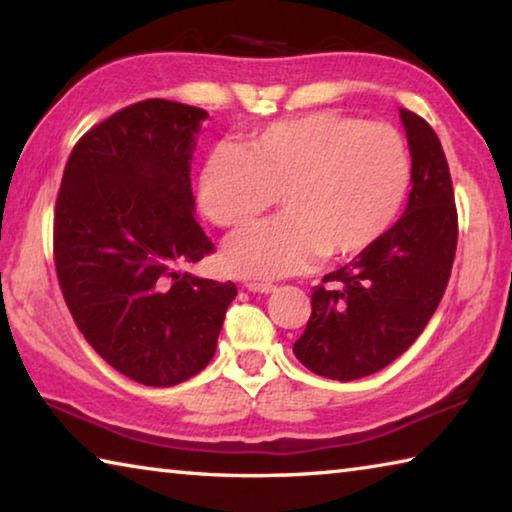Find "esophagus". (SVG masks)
Instances as JSON below:
<instances>
[{"mask_svg": "<svg viewBox=\"0 0 512 512\" xmlns=\"http://www.w3.org/2000/svg\"><path fill=\"white\" fill-rule=\"evenodd\" d=\"M246 289L253 291V293H273L277 287H275V284H271V282H255V280H250V282H246Z\"/></svg>", "mask_w": 512, "mask_h": 512, "instance_id": "obj_1", "label": "esophagus"}]
</instances>
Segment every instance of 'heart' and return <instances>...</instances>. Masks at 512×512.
I'll return each instance as SVG.
<instances>
[{
  "label": "heart",
  "mask_w": 512,
  "mask_h": 512,
  "mask_svg": "<svg viewBox=\"0 0 512 512\" xmlns=\"http://www.w3.org/2000/svg\"><path fill=\"white\" fill-rule=\"evenodd\" d=\"M409 180V151L393 126L316 110L262 128L244 149H212L198 201L212 223L239 232L280 196V219L237 237L225 253L241 275L280 277L320 253L341 259L370 248L400 214Z\"/></svg>",
  "instance_id": "1"
}]
</instances>
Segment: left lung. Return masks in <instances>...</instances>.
<instances>
[{
	"label": "left lung",
	"mask_w": 512,
	"mask_h": 512,
	"mask_svg": "<svg viewBox=\"0 0 512 512\" xmlns=\"http://www.w3.org/2000/svg\"><path fill=\"white\" fill-rule=\"evenodd\" d=\"M411 151V192L402 219L311 291V316L293 343L302 366L352 381L411 348L438 309L456 255L458 214L438 135L400 108Z\"/></svg>",
	"instance_id": "1"
}]
</instances>
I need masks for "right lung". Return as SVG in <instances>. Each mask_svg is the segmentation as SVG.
Masks as SVG:
<instances>
[{
	"label": "right lung",
	"instance_id": "obj_1",
	"mask_svg": "<svg viewBox=\"0 0 512 512\" xmlns=\"http://www.w3.org/2000/svg\"><path fill=\"white\" fill-rule=\"evenodd\" d=\"M207 112L167 99L121 108L65 164L54 262L69 314L103 361L176 386L214 357L232 282L185 273L214 253L194 219V135Z\"/></svg>",
	"mask_w": 512,
	"mask_h": 512
}]
</instances>
